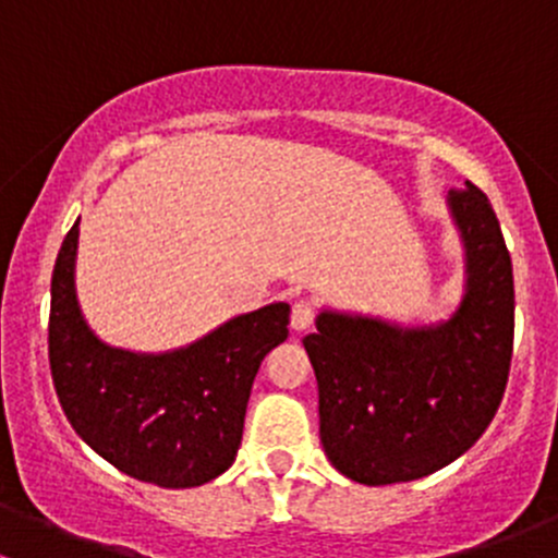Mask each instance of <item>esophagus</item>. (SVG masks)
I'll return each mask as SVG.
<instances>
[{"mask_svg":"<svg viewBox=\"0 0 558 558\" xmlns=\"http://www.w3.org/2000/svg\"><path fill=\"white\" fill-rule=\"evenodd\" d=\"M315 318V305L311 300H296L291 305V329L294 331H305L313 326Z\"/></svg>","mask_w":558,"mask_h":558,"instance_id":"esophagus-1","label":"esophagus"}]
</instances>
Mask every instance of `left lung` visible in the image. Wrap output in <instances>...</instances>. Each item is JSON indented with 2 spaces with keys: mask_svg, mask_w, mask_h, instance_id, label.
Segmentation results:
<instances>
[{
  "mask_svg": "<svg viewBox=\"0 0 558 558\" xmlns=\"http://www.w3.org/2000/svg\"><path fill=\"white\" fill-rule=\"evenodd\" d=\"M448 194L464 294L437 324L320 311L305 351L318 380L320 446L364 486L432 475L475 446L502 402L513 356V264L477 185Z\"/></svg>",
  "mask_w": 558,
  "mask_h": 558,
  "instance_id": "8db88e82",
  "label": "left lung"
}]
</instances>
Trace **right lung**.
<instances>
[{"instance_id": "obj_1", "label": "right lung", "mask_w": 558, "mask_h": 558, "mask_svg": "<svg viewBox=\"0 0 558 558\" xmlns=\"http://www.w3.org/2000/svg\"><path fill=\"white\" fill-rule=\"evenodd\" d=\"M75 221L50 280L48 359L72 429L116 470L194 488L234 464L262 359L289 337L286 302L229 318L165 353L112 348L86 324L75 289Z\"/></svg>"}]
</instances>
